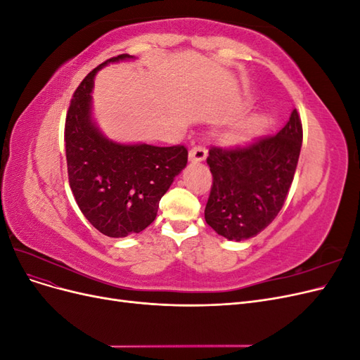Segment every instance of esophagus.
Returning <instances> with one entry per match:
<instances>
[{"instance_id":"34e87169","label":"esophagus","mask_w":360,"mask_h":360,"mask_svg":"<svg viewBox=\"0 0 360 360\" xmlns=\"http://www.w3.org/2000/svg\"><path fill=\"white\" fill-rule=\"evenodd\" d=\"M207 158V150L202 146H195L189 150V160L191 162H202Z\"/></svg>"}]
</instances>
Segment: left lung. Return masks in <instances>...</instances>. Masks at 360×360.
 <instances>
[{"label": "left lung", "instance_id": "left-lung-1", "mask_svg": "<svg viewBox=\"0 0 360 360\" xmlns=\"http://www.w3.org/2000/svg\"><path fill=\"white\" fill-rule=\"evenodd\" d=\"M296 110L276 135L233 147H212L207 158L213 186L204 217L233 242L261 233L285 202L302 148Z\"/></svg>", "mask_w": 360, "mask_h": 360}]
</instances>
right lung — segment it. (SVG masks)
<instances>
[{
  "label": "right lung",
  "instance_id": "1",
  "mask_svg": "<svg viewBox=\"0 0 360 360\" xmlns=\"http://www.w3.org/2000/svg\"><path fill=\"white\" fill-rule=\"evenodd\" d=\"M122 53L85 76L70 102L64 141L70 189L89 222L108 237L141 233L156 219L159 201L188 163L184 146L124 144L106 138L93 118L94 76Z\"/></svg>",
  "mask_w": 360,
  "mask_h": 360
}]
</instances>
